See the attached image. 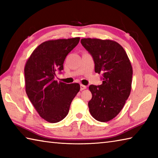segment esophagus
I'll return each mask as SVG.
<instances>
[{"mask_svg": "<svg viewBox=\"0 0 158 158\" xmlns=\"http://www.w3.org/2000/svg\"><path fill=\"white\" fill-rule=\"evenodd\" d=\"M86 89V86H85V85H82V84L80 85V90H84V89Z\"/></svg>", "mask_w": 158, "mask_h": 158, "instance_id": "1", "label": "esophagus"}]
</instances>
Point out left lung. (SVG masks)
I'll use <instances>...</instances> for the list:
<instances>
[{
  "label": "left lung",
  "mask_w": 158,
  "mask_h": 158,
  "mask_svg": "<svg viewBox=\"0 0 158 158\" xmlns=\"http://www.w3.org/2000/svg\"><path fill=\"white\" fill-rule=\"evenodd\" d=\"M95 63V72L102 74L101 85H90V113L95 120L107 122L122 110L130 94L132 68L126 52L118 42L109 40L81 39Z\"/></svg>",
  "instance_id": "8db88e82"
}]
</instances>
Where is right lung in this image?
I'll return each mask as SVG.
<instances>
[{
    "label": "right lung",
    "mask_w": 158,
    "mask_h": 158,
    "mask_svg": "<svg viewBox=\"0 0 158 158\" xmlns=\"http://www.w3.org/2000/svg\"><path fill=\"white\" fill-rule=\"evenodd\" d=\"M80 38L46 41L32 53L24 68L26 92L42 118L52 123L65 118L79 84H67L56 80L63 69L67 55L78 44Z\"/></svg>",
    "instance_id": "right-lung-1"
}]
</instances>
